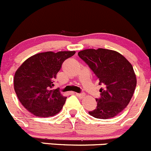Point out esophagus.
<instances>
[{
  "label": "esophagus",
  "instance_id": "1",
  "mask_svg": "<svg viewBox=\"0 0 151 151\" xmlns=\"http://www.w3.org/2000/svg\"><path fill=\"white\" fill-rule=\"evenodd\" d=\"M76 96L78 97V98H83V97L85 96V94L84 93H77V92H76Z\"/></svg>",
  "mask_w": 151,
  "mask_h": 151
}]
</instances>
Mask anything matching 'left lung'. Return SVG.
Instances as JSON below:
<instances>
[{
	"instance_id": "left-lung-1",
	"label": "left lung",
	"mask_w": 151,
	"mask_h": 151,
	"mask_svg": "<svg viewBox=\"0 0 151 151\" xmlns=\"http://www.w3.org/2000/svg\"><path fill=\"white\" fill-rule=\"evenodd\" d=\"M98 77L101 98L97 107L89 111L92 117L109 119L117 116L128 106L134 95L137 78L131 64L118 52L109 49H86L78 53Z\"/></svg>"
}]
</instances>
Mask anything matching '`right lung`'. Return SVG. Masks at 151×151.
<instances>
[{
  "label": "right lung",
  "mask_w": 151,
  "mask_h": 151,
  "mask_svg": "<svg viewBox=\"0 0 151 151\" xmlns=\"http://www.w3.org/2000/svg\"><path fill=\"white\" fill-rule=\"evenodd\" d=\"M76 51H47L31 56L20 65L14 77V88L19 101L36 117L56 115L63 108L67 97L53 81L65 59Z\"/></svg>",
  "instance_id": "add662e5"
}]
</instances>
